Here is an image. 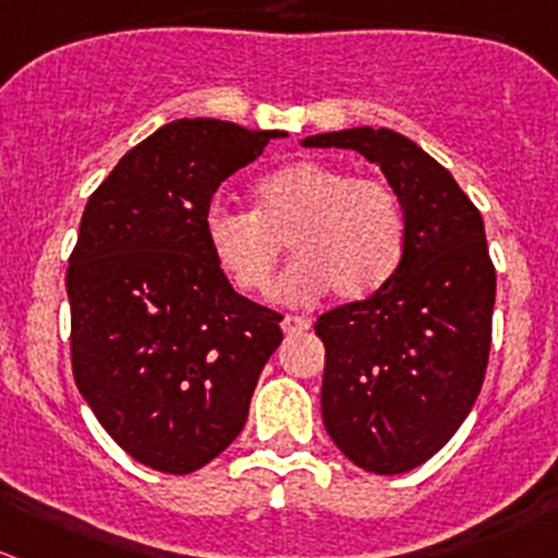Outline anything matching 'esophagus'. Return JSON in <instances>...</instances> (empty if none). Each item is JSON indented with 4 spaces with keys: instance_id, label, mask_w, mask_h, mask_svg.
Segmentation results:
<instances>
[{
    "instance_id": "1",
    "label": "esophagus",
    "mask_w": 558,
    "mask_h": 558,
    "mask_svg": "<svg viewBox=\"0 0 558 558\" xmlns=\"http://www.w3.org/2000/svg\"><path fill=\"white\" fill-rule=\"evenodd\" d=\"M310 317H301V315H284L282 317V331L284 333H304L310 328Z\"/></svg>"
}]
</instances>
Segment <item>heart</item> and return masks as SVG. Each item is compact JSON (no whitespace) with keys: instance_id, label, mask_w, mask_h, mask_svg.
Masks as SVG:
<instances>
[{"instance_id":"1","label":"heart","mask_w":558,"mask_h":558,"mask_svg":"<svg viewBox=\"0 0 558 558\" xmlns=\"http://www.w3.org/2000/svg\"><path fill=\"white\" fill-rule=\"evenodd\" d=\"M254 199L257 210L214 203L203 221L216 265L243 293L268 288L284 241L293 259L274 288L284 304H310L328 290L344 301L367 299L400 268L408 219L384 180L295 161L265 174Z\"/></svg>"}]
</instances>
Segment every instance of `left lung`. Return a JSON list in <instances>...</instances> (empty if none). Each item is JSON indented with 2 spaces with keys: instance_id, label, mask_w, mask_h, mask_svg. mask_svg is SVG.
Listing matches in <instances>:
<instances>
[{
  "instance_id": "1",
  "label": "left lung",
  "mask_w": 558,
  "mask_h": 558,
  "mask_svg": "<svg viewBox=\"0 0 558 558\" xmlns=\"http://www.w3.org/2000/svg\"><path fill=\"white\" fill-rule=\"evenodd\" d=\"M301 145L362 153L405 208L395 276L315 323L326 344L320 411L331 441L369 474H405L458 433L485 380L496 304L485 225L449 169L397 131L364 125Z\"/></svg>"
}]
</instances>
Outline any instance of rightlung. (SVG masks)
I'll list each match as a JSON object with an SVG mask.
<instances>
[{
    "label": "right lung",
    "instance_id": "add662e5",
    "mask_svg": "<svg viewBox=\"0 0 558 558\" xmlns=\"http://www.w3.org/2000/svg\"><path fill=\"white\" fill-rule=\"evenodd\" d=\"M284 131L174 120L95 189L68 263L73 378L134 460L191 474L248 416L282 315L243 299L205 241L216 189Z\"/></svg>",
    "mask_w": 558,
    "mask_h": 558
}]
</instances>
